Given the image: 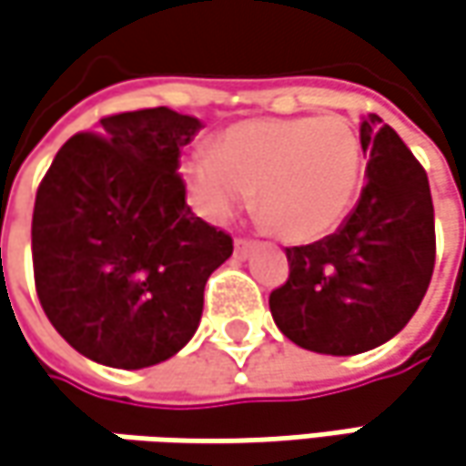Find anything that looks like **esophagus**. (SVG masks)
Masks as SVG:
<instances>
[{"instance_id": "1", "label": "esophagus", "mask_w": 466, "mask_h": 466, "mask_svg": "<svg viewBox=\"0 0 466 466\" xmlns=\"http://www.w3.org/2000/svg\"><path fill=\"white\" fill-rule=\"evenodd\" d=\"M253 248H256V245H253V242H250V239H245V237H237V239H234V258H248V256H250V253H253Z\"/></svg>"}]
</instances>
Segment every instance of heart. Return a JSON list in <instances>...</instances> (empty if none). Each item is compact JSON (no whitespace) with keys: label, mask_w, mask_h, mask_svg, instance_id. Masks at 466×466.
<instances>
[{"label":"heart","mask_w":466,"mask_h":466,"mask_svg":"<svg viewBox=\"0 0 466 466\" xmlns=\"http://www.w3.org/2000/svg\"><path fill=\"white\" fill-rule=\"evenodd\" d=\"M364 174V147L340 116L258 118L229 126L216 147L184 157L181 178L192 208L229 221L250 200L263 227L309 242L340 227Z\"/></svg>","instance_id":"heart-1"}]
</instances>
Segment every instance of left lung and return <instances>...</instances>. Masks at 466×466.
<instances>
[{"instance_id": "left-lung-1", "label": "left lung", "mask_w": 466, "mask_h": 466, "mask_svg": "<svg viewBox=\"0 0 466 466\" xmlns=\"http://www.w3.org/2000/svg\"><path fill=\"white\" fill-rule=\"evenodd\" d=\"M370 157L359 206L340 229L288 248V282L268 309L295 345L356 356L398 335L422 303L435 266V213L422 163L380 116L361 118Z\"/></svg>"}]
</instances>
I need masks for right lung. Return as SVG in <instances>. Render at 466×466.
Masks as SVG:
<instances>
[{
    "label": "right lung",
    "instance_id": "1",
    "mask_svg": "<svg viewBox=\"0 0 466 466\" xmlns=\"http://www.w3.org/2000/svg\"><path fill=\"white\" fill-rule=\"evenodd\" d=\"M200 121L168 107L105 116L55 155L31 221L44 314L81 356L145 370L178 353L203 316L232 237L187 206L181 147Z\"/></svg>",
    "mask_w": 466,
    "mask_h": 466
}]
</instances>
